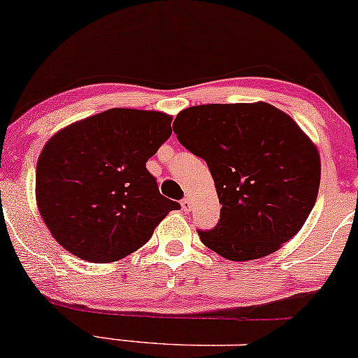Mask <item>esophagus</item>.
Returning <instances> with one entry per match:
<instances>
[{
  "label": "esophagus",
  "mask_w": 358,
  "mask_h": 358,
  "mask_svg": "<svg viewBox=\"0 0 358 358\" xmlns=\"http://www.w3.org/2000/svg\"><path fill=\"white\" fill-rule=\"evenodd\" d=\"M190 203H192L190 198L185 196L183 200H182V208H183V212H190Z\"/></svg>",
  "instance_id": "esophagus-1"
}]
</instances>
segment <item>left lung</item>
I'll list each match as a JSON object with an SVG mask.
<instances>
[{
  "mask_svg": "<svg viewBox=\"0 0 358 358\" xmlns=\"http://www.w3.org/2000/svg\"><path fill=\"white\" fill-rule=\"evenodd\" d=\"M173 131L203 158L222 203L220 222L200 240L227 260L270 255L299 234L315 205L320 155L285 111L265 101L198 105Z\"/></svg>",
  "mask_w": 358,
  "mask_h": 358,
  "instance_id": "1",
  "label": "left lung"
}]
</instances>
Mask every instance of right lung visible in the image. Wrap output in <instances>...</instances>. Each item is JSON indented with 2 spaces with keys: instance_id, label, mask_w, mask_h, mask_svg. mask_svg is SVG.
<instances>
[{
  "instance_id": "right-lung-1",
  "label": "right lung",
  "mask_w": 358,
  "mask_h": 358,
  "mask_svg": "<svg viewBox=\"0 0 358 358\" xmlns=\"http://www.w3.org/2000/svg\"><path fill=\"white\" fill-rule=\"evenodd\" d=\"M171 135L162 111L111 108L55 133L36 163V205L64 250L92 264L122 260L180 205L146 162Z\"/></svg>"
}]
</instances>
